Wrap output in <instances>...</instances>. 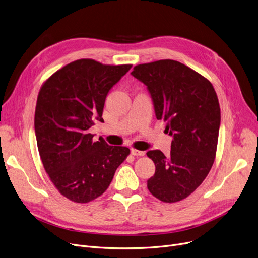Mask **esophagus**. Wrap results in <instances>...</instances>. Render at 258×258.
Wrapping results in <instances>:
<instances>
[{
  "label": "esophagus",
  "mask_w": 258,
  "mask_h": 258,
  "mask_svg": "<svg viewBox=\"0 0 258 258\" xmlns=\"http://www.w3.org/2000/svg\"><path fill=\"white\" fill-rule=\"evenodd\" d=\"M132 155L134 156H139V157H142L145 155V152H142V151H138L136 150V148H132Z\"/></svg>",
  "instance_id": "esophagus-1"
}]
</instances>
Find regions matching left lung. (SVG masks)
<instances>
[{"label":"left lung","mask_w":258,"mask_h":258,"mask_svg":"<svg viewBox=\"0 0 258 258\" xmlns=\"http://www.w3.org/2000/svg\"><path fill=\"white\" fill-rule=\"evenodd\" d=\"M132 75L147 86L157 119L166 122L165 132L173 137L168 157L146 153L156 166L148 190L164 203L182 201L213 165L221 124L218 95L206 77L177 60L137 64Z\"/></svg>","instance_id":"8db88e82"}]
</instances>
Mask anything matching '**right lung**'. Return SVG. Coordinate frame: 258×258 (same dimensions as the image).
I'll return each mask as SVG.
<instances>
[{"label":"right lung","instance_id":"obj_1","mask_svg":"<svg viewBox=\"0 0 258 258\" xmlns=\"http://www.w3.org/2000/svg\"><path fill=\"white\" fill-rule=\"evenodd\" d=\"M132 64L83 58L52 74L39 90L34 130L40 160L59 194L89 203L110 186L130 148L93 141L89 128L102 121L106 95Z\"/></svg>","mask_w":258,"mask_h":258}]
</instances>
